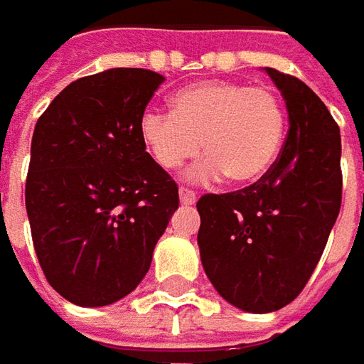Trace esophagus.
<instances>
[{"instance_id":"obj_1","label":"esophagus","mask_w":364,"mask_h":364,"mask_svg":"<svg viewBox=\"0 0 364 364\" xmlns=\"http://www.w3.org/2000/svg\"><path fill=\"white\" fill-rule=\"evenodd\" d=\"M178 196H180V203L186 204V206H190V204H194L196 200H198L196 192H192V190H188V188H180Z\"/></svg>"}]
</instances>
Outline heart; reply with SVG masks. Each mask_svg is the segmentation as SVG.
<instances>
[{
	"mask_svg": "<svg viewBox=\"0 0 364 364\" xmlns=\"http://www.w3.org/2000/svg\"><path fill=\"white\" fill-rule=\"evenodd\" d=\"M174 113L147 109L139 135L164 170H176L208 151L188 172L190 180L249 184L267 174L279 156L286 113L277 95L237 80H203L180 89L172 99Z\"/></svg>",
	"mask_w": 364,
	"mask_h": 364,
	"instance_id": "1",
	"label": "heart"
}]
</instances>
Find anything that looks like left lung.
Wrapping results in <instances>:
<instances>
[{"label":"left lung","mask_w":364,"mask_h":364,"mask_svg":"<svg viewBox=\"0 0 364 364\" xmlns=\"http://www.w3.org/2000/svg\"><path fill=\"white\" fill-rule=\"evenodd\" d=\"M287 109L286 146L253 186L204 194L198 249L220 298L267 314L298 298L316 269L343 200L341 129L300 78L263 68Z\"/></svg>","instance_id":"8db88e82"}]
</instances>
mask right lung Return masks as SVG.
<instances>
[{
  "label": "right lung",
  "instance_id": "right-lung-1",
  "mask_svg": "<svg viewBox=\"0 0 364 364\" xmlns=\"http://www.w3.org/2000/svg\"><path fill=\"white\" fill-rule=\"evenodd\" d=\"M166 78L109 68L60 91L38 119L26 210L48 284L85 308L132 294L178 208V186L146 151L139 119Z\"/></svg>",
  "mask_w": 364,
  "mask_h": 364
}]
</instances>
